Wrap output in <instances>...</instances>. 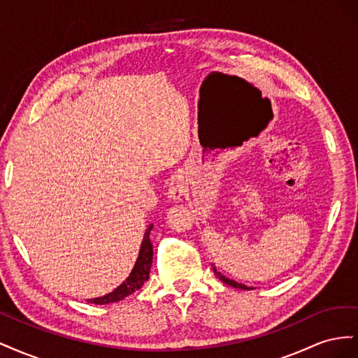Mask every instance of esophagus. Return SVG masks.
<instances>
[{
  "label": "esophagus",
  "mask_w": 358,
  "mask_h": 358,
  "mask_svg": "<svg viewBox=\"0 0 358 358\" xmlns=\"http://www.w3.org/2000/svg\"><path fill=\"white\" fill-rule=\"evenodd\" d=\"M187 192V179L182 175H175L169 183V199L179 201Z\"/></svg>",
  "instance_id": "esophagus-1"
}]
</instances>
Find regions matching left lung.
Listing matches in <instances>:
<instances>
[{"label":"left lung","mask_w":358,"mask_h":358,"mask_svg":"<svg viewBox=\"0 0 358 358\" xmlns=\"http://www.w3.org/2000/svg\"><path fill=\"white\" fill-rule=\"evenodd\" d=\"M213 273L216 275V278H220L224 284H227V285H230V287H233V288H241V289H252L251 287H246V285H243V284H239V282H236V280H233V279H229V278H225L224 275H221V272H218V270H216V267H213Z\"/></svg>","instance_id":"1"}]
</instances>
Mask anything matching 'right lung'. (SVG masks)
Listing matches in <instances>:
<instances>
[{
    "label": "right lung",
    "instance_id": "obj_1",
    "mask_svg": "<svg viewBox=\"0 0 358 358\" xmlns=\"http://www.w3.org/2000/svg\"><path fill=\"white\" fill-rule=\"evenodd\" d=\"M154 225H149V229L146 230L142 245H140V252L137 257V262L131 270V273L125 279V282H122L117 288H115L109 294H106L103 297H96L88 300L90 303H95V305H107V303H115L125 299L127 296L133 294L137 289L142 288L145 285L146 280L149 279V272H150V266H152V255H154V248L152 243H150L149 234L150 230H152Z\"/></svg>",
    "mask_w": 358,
    "mask_h": 358
}]
</instances>
